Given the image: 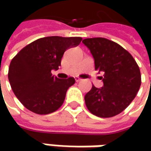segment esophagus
Wrapping results in <instances>:
<instances>
[{
    "label": "esophagus",
    "mask_w": 151,
    "mask_h": 151,
    "mask_svg": "<svg viewBox=\"0 0 151 151\" xmlns=\"http://www.w3.org/2000/svg\"><path fill=\"white\" fill-rule=\"evenodd\" d=\"M76 82H79V81H81V79H80L79 78V77H76Z\"/></svg>",
    "instance_id": "34e87169"
}]
</instances>
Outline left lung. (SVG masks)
Returning <instances> with one entry per match:
<instances>
[{
	"label": "left lung",
	"instance_id": "obj_1",
	"mask_svg": "<svg viewBox=\"0 0 151 151\" xmlns=\"http://www.w3.org/2000/svg\"><path fill=\"white\" fill-rule=\"evenodd\" d=\"M82 43L90 50L95 70L101 72L103 86L93 85L85 96L86 106L100 118L122 113L136 96L141 85L139 65L133 56L119 44L104 38H86Z\"/></svg>",
	"mask_w": 151,
	"mask_h": 151
}]
</instances>
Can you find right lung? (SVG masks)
Listing matches in <instances>:
<instances>
[{
  "mask_svg": "<svg viewBox=\"0 0 151 151\" xmlns=\"http://www.w3.org/2000/svg\"><path fill=\"white\" fill-rule=\"evenodd\" d=\"M81 37L51 36L38 38L21 50L11 61L8 79L21 103L37 114L54 113L62 106L73 77L59 79L57 70L65 50L80 44Z\"/></svg>",
  "mask_w": 151,
  "mask_h": 151,
  "instance_id": "1",
  "label": "right lung"
}]
</instances>
